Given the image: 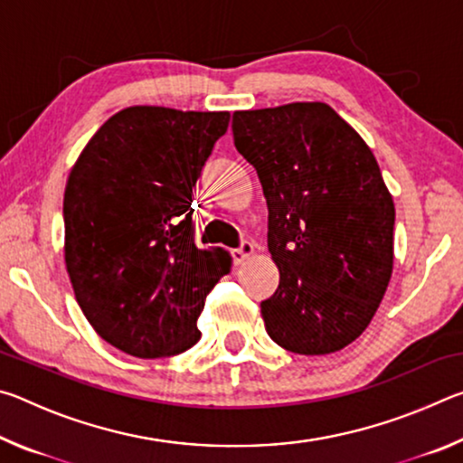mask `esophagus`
<instances>
[{
	"instance_id": "obj_1",
	"label": "esophagus",
	"mask_w": 463,
	"mask_h": 463,
	"mask_svg": "<svg viewBox=\"0 0 463 463\" xmlns=\"http://www.w3.org/2000/svg\"><path fill=\"white\" fill-rule=\"evenodd\" d=\"M250 257H255V247L253 242H242L239 249L232 250V260L237 265H242L245 261H249Z\"/></svg>"
}]
</instances>
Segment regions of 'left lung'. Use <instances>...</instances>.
<instances>
[{"label":"left lung","mask_w":463,"mask_h":463,"mask_svg":"<svg viewBox=\"0 0 463 463\" xmlns=\"http://www.w3.org/2000/svg\"><path fill=\"white\" fill-rule=\"evenodd\" d=\"M232 135L260 175L279 269L265 331L298 355L341 351L372 323L394 268V200L372 148L323 101L241 109Z\"/></svg>","instance_id":"8db88e82"}]
</instances>
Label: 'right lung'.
I'll list each match as a JSON object with an SVG mask.
<instances>
[{
	"label": "right lung",
	"instance_id": "right-lung-1",
	"mask_svg": "<svg viewBox=\"0 0 463 463\" xmlns=\"http://www.w3.org/2000/svg\"><path fill=\"white\" fill-rule=\"evenodd\" d=\"M229 120V112L124 108L69 174L62 218L75 300L124 354L171 357L200 341L195 320L232 257L195 247L192 187Z\"/></svg>",
	"mask_w": 463,
	"mask_h": 463
}]
</instances>
